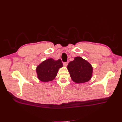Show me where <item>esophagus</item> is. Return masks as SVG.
Wrapping results in <instances>:
<instances>
[{"mask_svg":"<svg viewBox=\"0 0 122 122\" xmlns=\"http://www.w3.org/2000/svg\"><path fill=\"white\" fill-rule=\"evenodd\" d=\"M68 62H64V63H63V65H64V66L66 67L67 66V65H68Z\"/></svg>","mask_w":122,"mask_h":122,"instance_id":"obj_1","label":"esophagus"}]
</instances>
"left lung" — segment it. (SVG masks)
I'll return each mask as SVG.
<instances>
[{
    "mask_svg": "<svg viewBox=\"0 0 122 122\" xmlns=\"http://www.w3.org/2000/svg\"><path fill=\"white\" fill-rule=\"evenodd\" d=\"M67 69L71 79L77 84L88 81L92 76V65L80 56L75 57L73 61L69 62Z\"/></svg>",
    "mask_w": 122,
    "mask_h": 122,
    "instance_id": "left-lung-1",
    "label": "left lung"
}]
</instances>
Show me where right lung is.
Listing matches in <instances>:
<instances>
[{
	"mask_svg": "<svg viewBox=\"0 0 122 122\" xmlns=\"http://www.w3.org/2000/svg\"><path fill=\"white\" fill-rule=\"evenodd\" d=\"M63 66L60 59L57 60H55L51 58L47 59L36 67L37 77L38 80L43 82L52 81L56 76L59 69Z\"/></svg>",
	"mask_w": 122,
	"mask_h": 122,
	"instance_id": "obj_1",
	"label": "right lung"
}]
</instances>
